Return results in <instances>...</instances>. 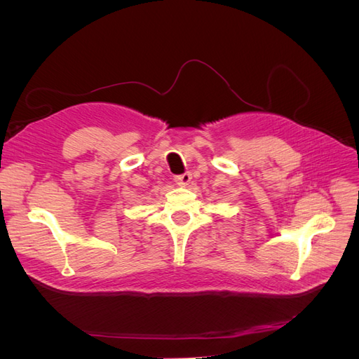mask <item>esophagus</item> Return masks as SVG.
<instances>
[{
    "mask_svg": "<svg viewBox=\"0 0 359 359\" xmlns=\"http://www.w3.org/2000/svg\"><path fill=\"white\" fill-rule=\"evenodd\" d=\"M173 180H175V182L180 184V186H187V184L191 181V173L184 172V173H181V175L173 177Z\"/></svg>",
    "mask_w": 359,
    "mask_h": 359,
    "instance_id": "34e87169",
    "label": "esophagus"
}]
</instances>
